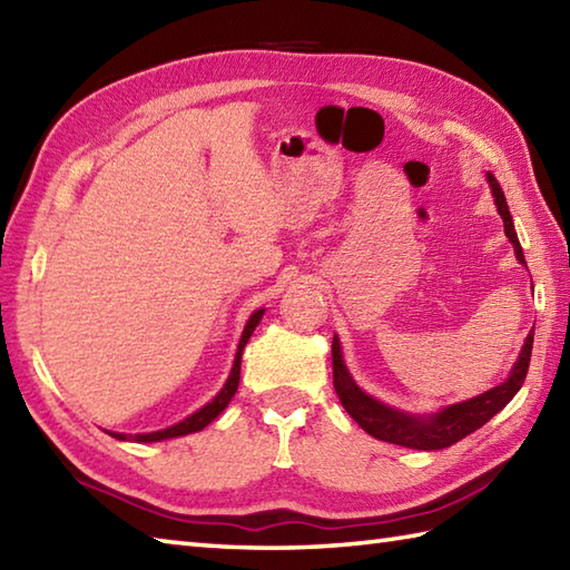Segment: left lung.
I'll use <instances>...</instances> for the list:
<instances>
[{
	"instance_id": "obj_1",
	"label": "left lung",
	"mask_w": 570,
	"mask_h": 570,
	"mask_svg": "<svg viewBox=\"0 0 570 570\" xmlns=\"http://www.w3.org/2000/svg\"><path fill=\"white\" fill-rule=\"evenodd\" d=\"M488 184L492 190L494 205H498V213L502 215L504 235L510 237L514 247L517 262L527 266L524 252H522V245H519L512 215H510V208H507V198L498 184V178L488 174ZM531 345H534V328L529 331L522 350H519V357L514 362L510 377L500 382L498 386H492V390L472 399H465V402L443 406L439 411H433V414H409V411H399L360 390L357 382L350 377V372L345 367L341 337L333 335L335 394L341 396V404L345 406L347 414L357 421V426L365 429L370 435H374V439L394 443V445H404V448H416V451H441V448L453 445L460 439L470 435L472 431L485 426L494 414H500V411L512 402L514 394L522 390L524 384L529 360H531Z\"/></svg>"
}]
</instances>
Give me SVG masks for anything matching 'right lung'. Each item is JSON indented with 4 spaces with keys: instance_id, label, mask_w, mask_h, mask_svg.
<instances>
[{
    "instance_id": "1",
    "label": "right lung",
    "mask_w": 570,
    "mask_h": 570,
    "mask_svg": "<svg viewBox=\"0 0 570 570\" xmlns=\"http://www.w3.org/2000/svg\"><path fill=\"white\" fill-rule=\"evenodd\" d=\"M262 316H264V308H257L249 316V321H247V325H245V331H242V337H239V343H237V353H235V360H233V370H229V374H227V380H225V384H223V390L217 392L208 404L205 406H200L198 411H193L190 416H186L184 421H178V423H174V426H168V429H161V431H151V433H115V431H107L112 435V439H117V441H137V443H156V441H166V439H178V435H188V433H196V431H203L205 426H208L210 421H215L217 416L223 414L225 411V406L233 402V396H235V392H237V386H239V365H242V350H245V345H247V341L252 337V333H254V328H257L259 325V321H262Z\"/></svg>"
}]
</instances>
